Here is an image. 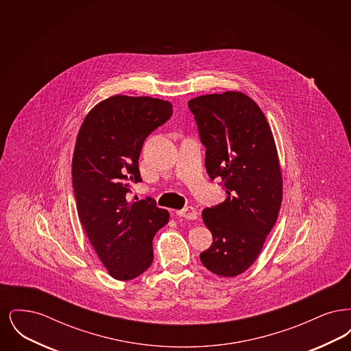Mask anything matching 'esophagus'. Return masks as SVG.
<instances>
[{
    "mask_svg": "<svg viewBox=\"0 0 351 351\" xmlns=\"http://www.w3.org/2000/svg\"><path fill=\"white\" fill-rule=\"evenodd\" d=\"M176 216L185 218V219H196L197 212L192 206H186V208H183L182 210H176Z\"/></svg>",
    "mask_w": 351,
    "mask_h": 351,
    "instance_id": "34e87169",
    "label": "esophagus"
}]
</instances>
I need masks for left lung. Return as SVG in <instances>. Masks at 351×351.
Masks as SVG:
<instances>
[{
  "mask_svg": "<svg viewBox=\"0 0 351 351\" xmlns=\"http://www.w3.org/2000/svg\"><path fill=\"white\" fill-rule=\"evenodd\" d=\"M188 106L206 149V172L228 195L202 210L213 243L201 263L233 278L256 261L278 219L283 182L275 141L261 108L241 92L199 96Z\"/></svg>",
  "mask_w": 351,
  "mask_h": 351,
  "instance_id": "1",
  "label": "left lung"
}]
</instances>
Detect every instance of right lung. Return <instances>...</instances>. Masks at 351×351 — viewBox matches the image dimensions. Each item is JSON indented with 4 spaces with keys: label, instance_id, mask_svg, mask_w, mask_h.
I'll return each instance as SVG.
<instances>
[{
    "label": "right lung",
    "instance_id": "obj_1",
    "mask_svg": "<svg viewBox=\"0 0 351 351\" xmlns=\"http://www.w3.org/2000/svg\"><path fill=\"white\" fill-rule=\"evenodd\" d=\"M172 116L168 101L113 96L84 119L72 159V185L84 230L110 276L132 280L150 267L152 239L169 218L151 197L129 201L142 182L145 139Z\"/></svg>",
    "mask_w": 351,
    "mask_h": 351
}]
</instances>
